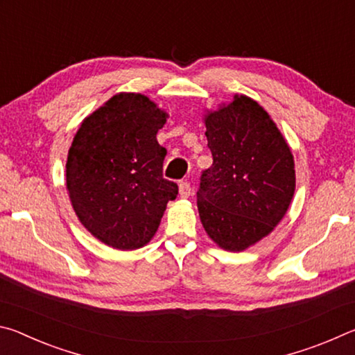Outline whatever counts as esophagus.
Returning a JSON list of instances; mask_svg holds the SVG:
<instances>
[{
	"label": "esophagus",
	"instance_id": "1",
	"mask_svg": "<svg viewBox=\"0 0 355 355\" xmlns=\"http://www.w3.org/2000/svg\"><path fill=\"white\" fill-rule=\"evenodd\" d=\"M178 192H180V197H182V199H188V197L192 194L189 183H188V182H182V183H180V184H178Z\"/></svg>",
	"mask_w": 355,
	"mask_h": 355
}]
</instances>
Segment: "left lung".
<instances>
[{
  "label": "left lung",
  "mask_w": 355,
  "mask_h": 355,
  "mask_svg": "<svg viewBox=\"0 0 355 355\" xmlns=\"http://www.w3.org/2000/svg\"><path fill=\"white\" fill-rule=\"evenodd\" d=\"M203 123L213 164L197 192L200 222L218 248L243 252L272 233L291 205V148L268 111L243 94L205 110Z\"/></svg>",
  "instance_id": "8db88e82"
}]
</instances>
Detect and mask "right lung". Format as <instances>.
<instances>
[{"label": "right lung", "mask_w": 355, "mask_h": 355, "mask_svg": "<svg viewBox=\"0 0 355 355\" xmlns=\"http://www.w3.org/2000/svg\"><path fill=\"white\" fill-rule=\"evenodd\" d=\"M169 114L147 95L120 92L83 122L69 148L65 183L83 227L107 248L136 250L158 232L178 186L163 178L156 141Z\"/></svg>", "instance_id": "add662e5"}]
</instances>
